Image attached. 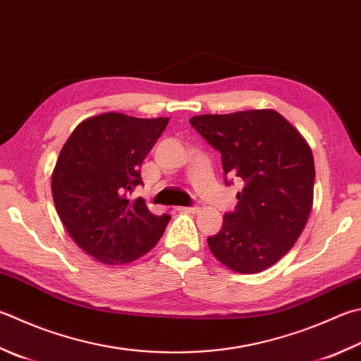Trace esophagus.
Here are the masks:
<instances>
[{
    "label": "esophagus",
    "instance_id": "esophagus-1",
    "mask_svg": "<svg viewBox=\"0 0 361 361\" xmlns=\"http://www.w3.org/2000/svg\"><path fill=\"white\" fill-rule=\"evenodd\" d=\"M178 212H183V214H198L200 207L198 206H188V207H176Z\"/></svg>",
    "mask_w": 361,
    "mask_h": 361
}]
</instances>
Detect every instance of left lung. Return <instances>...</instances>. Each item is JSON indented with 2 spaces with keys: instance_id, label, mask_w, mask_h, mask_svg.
Returning a JSON list of instances; mask_svg holds the SVG:
<instances>
[{
  "instance_id": "1",
  "label": "left lung",
  "mask_w": 361,
  "mask_h": 361,
  "mask_svg": "<svg viewBox=\"0 0 361 361\" xmlns=\"http://www.w3.org/2000/svg\"><path fill=\"white\" fill-rule=\"evenodd\" d=\"M190 124L221 154L224 176L243 183L234 212L207 237L210 251L237 274L271 267L308 221L316 176L311 147L275 110L201 114Z\"/></svg>"
}]
</instances>
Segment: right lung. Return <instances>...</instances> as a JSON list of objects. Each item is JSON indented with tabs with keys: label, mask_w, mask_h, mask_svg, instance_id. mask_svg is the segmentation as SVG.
<instances>
[{
	"label": "right lung",
	"mask_w": 361,
	"mask_h": 361,
	"mask_svg": "<svg viewBox=\"0 0 361 361\" xmlns=\"http://www.w3.org/2000/svg\"><path fill=\"white\" fill-rule=\"evenodd\" d=\"M168 122L104 113L80 122L61 149L51 174L54 207L73 242L102 264L138 259L165 233L171 216L154 215L132 193Z\"/></svg>",
	"instance_id": "add662e5"
}]
</instances>
